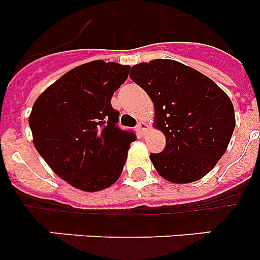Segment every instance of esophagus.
Masks as SVG:
<instances>
[{"mask_svg": "<svg viewBox=\"0 0 260 260\" xmlns=\"http://www.w3.org/2000/svg\"><path fill=\"white\" fill-rule=\"evenodd\" d=\"M147 127H148V126H147V123L143 122V121L138 122V125H137V130L139 132V134H144V132L147 130Z\"/></svg>", "mask_w": 260, "mask_h": 260, "instance_id": "obj_1", "label": "esophagus"}]
</instances>
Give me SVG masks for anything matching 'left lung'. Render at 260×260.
I'll list each match as a JSON object with an SVG mask.
<instances>
[{
  "instance_id": "8db88e82",
  "label": "left lung",
  "mask_w": 260,
  "mask_h": 260,
  "mask_svg": "<svg viewBox=\"0 0 260 260\" xmlns=\"http://www.w3.org/2000/svg\"><path fill=\"white\" fill-rule=\"evenodd\" d=\"M130 78L155 105V126L167 146L151 153L156 171L174 183L204 177L219 161L236 126L234 108L217 84L195 69L173 59L133 66Z\"/></svg>"
}]
</instances>
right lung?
Returning a JSON list of instances; mask_svg holds the SVG:
<instances>
[{"label":"right lung","mask_w":260,"mask_h":260,"mask_svg":"<svg viewBox=\"0 0 260 260\" xmlns=\"http://www.w3.org/2000/svg\"><path fill=\"white\" fill-rule=\"evenodd\" d=\"M130 66L102 59L78 66L41 93L28 123L34 144L53 172L83 191L118 180L135 134L118 127L112 96Z\"/></svg>","instance_id":"add662e5"}]
</instances>
